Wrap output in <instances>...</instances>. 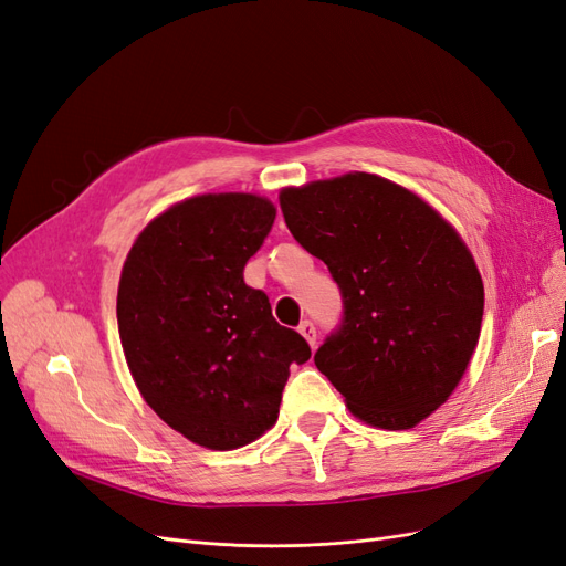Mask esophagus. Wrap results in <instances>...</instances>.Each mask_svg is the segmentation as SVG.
I'll use <instances>...</instances> for the list:
<instances>
[{"label": "esophagus", "instance_id": "obj_1", "mask_svg": "<svg viewBox=\"0 0 566 566\" xmlns=\"http://www.w3.org/2000/svg\"><path fill=\"white\" fill-rule=\"evenodd\" d=\"M300 335L308 342V346H311V348L316 346V327H314V323H311V321H304V323L300 325Z\"/></svg>", "mask_w": 566, "mask_h": 566}]
</instances>
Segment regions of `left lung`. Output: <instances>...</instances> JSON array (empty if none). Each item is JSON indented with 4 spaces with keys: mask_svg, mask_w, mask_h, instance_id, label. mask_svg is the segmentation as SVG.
Wrapping results in <instances>:
<instances>
[{
    "mask_svg": "<svg viewBox=\"0 0 566 566\" xmlns=\"http://www.w3.org/2000/svg\"><path fill=\"white\" fill-rule=\"evenodd\" d=\"M287 229L342 287L344 325L316 367L356 419L407 431L447 402L475 354L484 285L461 233L375 172L285 187Z\"/></svg>",
    "mask_w": 566,
    "mask_h": 566,
    "instance_id": "obj_1",
    "label": "left lung"
}]
</instances>
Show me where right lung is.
Returning a JSON list of instances; mask_svg holds the SVG:
<instances>
[{"label":"right lung","instance_id":"add662e5","mask_svg":"<svg viewBox=\"0 0 566 566\" xmlns=\"http://www.w3.org/2000/svg\"><path fill=\"white\" fill-rule=\"evenodd\" d=\"M274 218L260 193H201L147 222L122 269L116 321L135 386L172 431L216 452L264 436L290 365L311 358L243 281Z\"/></svg>","mask_w":566,"mask_h":566}]
</instances>
